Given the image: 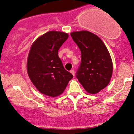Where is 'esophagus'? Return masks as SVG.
<instances>
[{
    "instance_id": "esophagus-1",
    "label": "esophagus",
    "mask_w": 134,
    "mask_h": 134,
    "mask_svg": "<svg viewBox=\"0 0 134 134\" xmlns=\"http://www.w3.org/2000/svg\"><path fill=\"white\" fill-rule=\"evenodd\" d=\"M71 73L72 74V75H73V76H75V71H74L73 69L71 70Z\"/></svg>"
}]
</instances>
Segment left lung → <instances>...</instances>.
I'll list each match as a JSON object with an SVG mask.
<instances>
[{"label":"left lung","mask_w":134,"mask_h":134,"mask_svg":"<svg viewBox=\"0 0 134 134\" xmlns=\"http://www.w3.org/2000/svg\"><path fill=\"white\" fill-rule=\"evenodd\" d=\"M73 41L81 51V63L76 78L87 92L96 94L110 82L113 63L103 41L88 31L71 34Z\"/></svg>","instance_id":"obj_1"}]
</instances>
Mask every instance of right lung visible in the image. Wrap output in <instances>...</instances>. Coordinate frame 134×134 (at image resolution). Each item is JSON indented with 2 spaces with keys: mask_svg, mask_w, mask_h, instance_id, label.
<instances>
[{
  "mask_svg": "<svg viewBox=\"0 0 134 134\" xmlns=\"http://www.w3.org/2000/svg\"><path fill=\"white\" fill-rule=\"evenodd\" d=\"M68 37L65 32L50 31L38 37L30 50L28 75L37 90L45 95L61 94L73 78L58 56V50Z\"/></svg>",
  "mask_w": 134,
  "mask_h": 134,
  "instance_id": "add662e5",
  "label": "right lung"
}]
</instances>
